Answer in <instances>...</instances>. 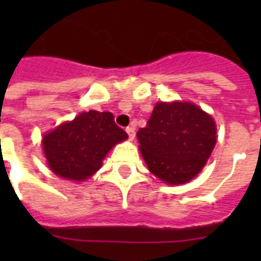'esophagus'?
Instances as JSON below:
<instances>
[{
	"instance_id": "esophagus-1",
	"label": "esophagus",
	"mask_w": 261,
	"mask_h": 261,
	"mask_svg": "<svg viewBox=\"0 0 261 261\" xmlns=\"http://www.w3.org/2000/svg\"><path fill=\"white\" fill-rule=\"evenodd\" d=\"M126 133H128V136H129V140H130V141H133V140H135V136H136L135 128H133V126H128V128H126Z\"/></svg>"
}]
</instances>
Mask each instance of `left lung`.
I'll list each match as a JSON object with an SVG mask.
<instances>
[{"label":"left lung","mask_w":261,"mask_h":261,"mask_svg":"<svg viewBox=\"0 0 261 261\" xmlns=\"http://www.w3.org/2000/svg\"><path fill=\"white\" fill-rule=\"evenodd\" d=\"M216 135L213 117L193 103L161 102L137 138L151 174L167 184H184L201 171Z\"/></svg>","instance_id":"left-lung-1"}]
</instances>
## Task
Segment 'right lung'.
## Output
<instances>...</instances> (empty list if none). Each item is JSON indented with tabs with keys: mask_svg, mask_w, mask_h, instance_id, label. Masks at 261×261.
I'll return each instance as SVG.
<instances>
[{
	"mask_svg": "<svg viewBox=\"0 0 261 261\" xmlns=\"http://www.w3.org/2000/svg\"><path fill=\"white\" fill-rule=\"evenodd\" d=\"M128 138L111 112L89 111L48 132L43 150L49 168L64 179L84 181L96 172L108 151Z\"/></svg>",
	"mask_w": 261,
	"mask_h": 261,
	"instance_id": "add662e5",
	"label": "right lung"
}]
</instances>
